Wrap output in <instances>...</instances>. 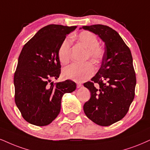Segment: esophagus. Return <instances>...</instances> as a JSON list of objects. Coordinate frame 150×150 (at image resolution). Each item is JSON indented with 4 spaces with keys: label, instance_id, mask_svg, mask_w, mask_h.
<instances>
[{
    "label": "esophagus",
    "instance_id": "obj_1",
    "mask_svg": "<svg viewBox=\"0 0 150 150\" xmlns=\"http://www.w3.org/2000/svg\"><path fill=\"white\" fill-rule=\"evenodd\" d=\"M83 86V85L81 84V83H76V87H77V88H81V87Z\"/></svg>",
    "mask_w": 150,
    "mask_h": 150
}]
</instances>
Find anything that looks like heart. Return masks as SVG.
Instances as JSON below:
<instances>
[{
    "label": "heart",
    "mask_w": 150,
    "mask_h": 150,
    "mask_svg": "<svg viewBox=\"0 0 150 150\" xmlns=\"http://www.w3.org/2000/svg\"><path fill=\"white\" fill-rule=\"evenodd\" d=\"M73 39L86 49V59L90 58L95 63L103 60L105 49L99 44L97 36L90 31L81 32ZM58 58L62 64H66L71 58V40L65 39L58 49ZM95 69L90 62L83 64L73 63L64 68L62 75L67 79L76 82H83L88 80L95 74Z\"/></svg>",
    "instance_id": "b5f03b06"
}]
</instances>
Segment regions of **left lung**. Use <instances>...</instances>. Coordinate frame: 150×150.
<instances>
[{
    "label": "left lung",
    "instance_id": "left-lung-1",
    "mask_svg": "<svg viewBox=\"0 0 150 150\" xmlns=\"http://www.w3.org/2000/svg\"><path fill=\"white\" fill-rule=\"evenodd\" d=\"M105 43V55L100 69L91 81L83 84L91 92L85 103L86 116L100 126H110L126 115L135 96L136 84L130 49L115 30L97 24L83 26ZM95 84L98 85L96 88Z\"/></svg>",
    "mask_w": 150,
    "mask_h": 150
}]
</instances>
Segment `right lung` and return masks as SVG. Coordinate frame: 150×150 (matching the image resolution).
Instances as JSON below:
<instances>
[{"instance_id":"obj_1","label":"right lung","mask_w":150,"mask_h":150,"mask_svg":"<svg viewBox=\"0 0 150 150\" xmlns=\"http://www.w3.org/2000/svg\"><path fill=\"white\" fill-rule=\"evenodd\" d=\"M76 28L48 25L23 46L14 76V100L28 122L40 127L52 122L60 113L62 96L76 88L69 80L51 82L60 74V46Z\"/></svg>"}]
</instances>
